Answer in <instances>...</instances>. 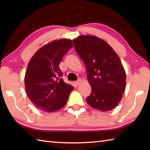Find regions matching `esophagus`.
<instances>
[{
  "instance_id": "esophagus-1",
  "label": "esophagus",
  "mask_w": 150,
  "mask_h": 150,
  "mask_svg": "<svg viewBox=\"0 0 150 150\" xmlns=\"http://www.w3.org/2000/svg\"><path fill=\"white\" fill-rule=\"evenodd\" d=\"M81 83V79H79L77 81L75 82V84L77 85V86H79Z\"/></svg>"
}]
</instances>
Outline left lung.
<instances>
[{
	"mask_svg": "<svg viewBox=\"0 0 150 150\" xmlns=\"http://www.w3.org/2000/svg\"><path fill=\"white\" fill-rule=\"evenodd\" d=\"M75 51L85 64L91 93L88 104L101 111L119 103L126 87V73L119 56L106 41L81 35L73 40Z\"/></svg>",
	"mask_w": 150,
	"mask_h": 150,
	"instance_id": "1",
	"label": "left lung"
}]
</instances>
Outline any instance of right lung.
Here are the masks:
<instances>
[{
	"label": "right lung",
	"instance_id": "obj_1",
	"mask_svg": "<svg viewBox=\"0 0 150 150\" xmlns=\"http://www.w3.org/2000/svg\"><path fill=\"white\" fill-rule=\"evenodd\" d=\"M72 47L69 39L53 40L38 50L28 63L25 88L28 97L39 110L53 112L68 101L74 88L64 82L59 64Z\"/></svg>",
	"mask_w": 150,
	"mask_h": 150
}]
</instances>
